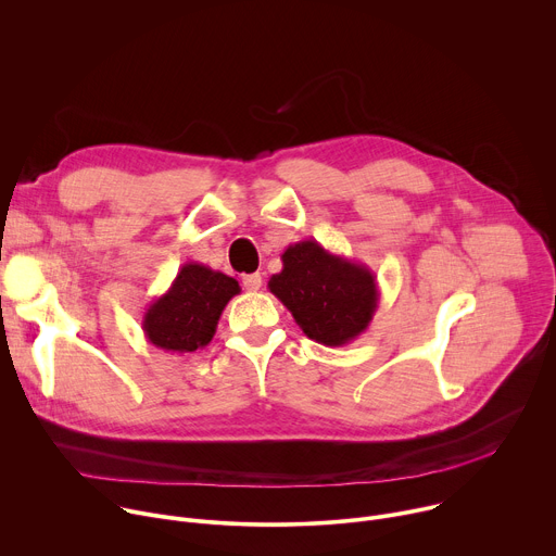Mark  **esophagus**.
Instances as JSON below:
<instances>
[{
    "mask_svg": "<svg viewBox=\"0 0 556 556\" xmlns=\"http://www.w3.org/2000/svg\"><path fill=\"white\" fill-rule=\"evenodd\" d=\"M242 283H244V288H247V290L255 292V290H260V288H262V275H260V273L244 275V277H242Z\"/></svg>",
    "mask_w": 556,
    "mask_h": 556,
    "instance_id": "1",
    "label": "esophagus"
}]
</instances>
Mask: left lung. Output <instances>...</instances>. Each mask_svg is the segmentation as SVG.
<instances>
[{
  "label": "left lung",
  "mask_w": 556,
  "mask_h": 556,
  "mask_svg": "<svg viewBox=\"0 0 556 556\" xmlns=\"http://www.w3.org/2000/svg\"><path fill=\"white\" fill-rule=\"evenodd\" d=\"M268 288L307 339L341 348L369 328L380 292L365 264L334 255L316 240L290 244Z\"/></svg>",
  "instance_id": "obj_1"
}]
</instances>
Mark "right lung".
I'll list each match as a JSON object with an SVG mask.
<instances>
[{
    "mask_svg": "<svg viewBox=\"0 0 556 556\" xmlns=\"http://www.w3.org/2000/svg\"><path fill=\"white\" fill-rule=\"evenodd\" d=\"M242 288L232 277L187 262L169 290L153 299L142 316L151 345L172 354H193L211 343L226 303Z\"/></svg>",
    "mask_w": 556,
    "mask_h": 556,
    "instance_id": "add662e5",
    "label": "right lung"
}]
</instances>
